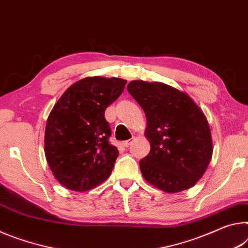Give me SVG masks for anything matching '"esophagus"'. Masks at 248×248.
<instances>
[{"label": "esophagus", "mask_w": 248, "mask_h": 248, "mask_svg": "<svg viewBox=\"0 0 248 248\" xmlns=\"http://www.w3.org/2000/svg\"><path fill=\"white\" fill-rule=\"evenodd\" d=\"M134 140V139H133ZM133 140H125L124 141V143H123V145L125 146V147H128V146L129 145H131V143H132V141H133Z\"/></svg>", "instance_id": "1"}]
</instances>
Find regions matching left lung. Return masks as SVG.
<instances>
[{"label":"left lung","mask_w":248,"mask_h":248,"mask_svg":"<svg viewBox=\"0 0 248 248\" xmlns=\"http://www.w3.org/2000/svg\"><path fill=\"white\" fill-rule=\"evenodd\" d=\"M127 91L144 109L151 152L140 161L144 179L167 193L191 188L212 158L208 120L192 97L162 82L133 80Z\"/></svg>","instance_id":"1"}]
</instances>
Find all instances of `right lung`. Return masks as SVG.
I'll use <instances>...</instances> for the list:
<instances>
[{"label":"right lung","instance_id":"add662e5","mask_svg":"<svg viewBox=\"0 0 248 248\" xmlns=\"http://www.w3.org/2000/svg\"><path fill=\"white\" fill-rule=\"evenodd\" d=\"M127 81L87 77L69 87L54 105L45 129V156L57 181L84 192L108 179L119 156L108 143L104 112Z\"/></svg>","mask_w":248,"mask_h":248}]
</instances>
